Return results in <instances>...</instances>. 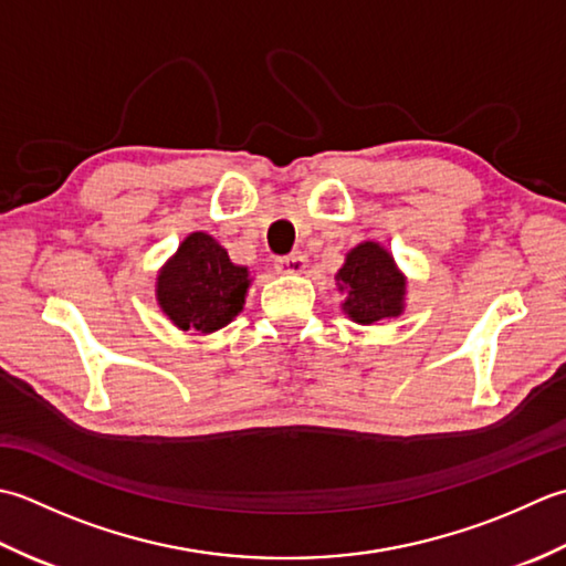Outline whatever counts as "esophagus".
Returning <instances> with one entry per match:
<instances>
[{
  "mask_svg": "<svg viewBox=\"0 0 566 566\" xmlns=\"http://www.w3.org/2000/svg\"><path fill=\"white\" fill-rule=\"evenodd\" d=\"M305 269V256L303 253H285V256H279L275 259V271L279 273H300Z\"/></svg>",
  "mask_w": 566,
  "mask_h": 566,
  "instance_id": "obj_1",
  "label": "esophagus"
}]
</instances>
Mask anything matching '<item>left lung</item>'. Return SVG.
Listing matches in <instances>:
<instances>
[{"instance_id": "8db88e82", "label": "left lung", "mask_w": 566, "mask_h": 566, "mask_svg": "<svg viewBox=\"0 0 566 566\" xmlns=\"http://www.w3.org/2000/svg\"><path fill=\"white\" fill-rule=\"evenodd\" d=\"M337 281L342 291H349L344 310L354 322L374 325V322L400 315L406 281L396 269L394 256L376 241H364L349 251Z\"/></svg>"}]
</instances>
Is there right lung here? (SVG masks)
<instances>
[{
	"label": "right lung",
	"mask_w": 566,
	"mask_h": 566,
	"mask_svg": "<svg viewBox=\"0 0 566 566\" xmlns=\"http://www.w3.org/2000/svg\"><path fill=\"white\" fill-rule=\"evenodd\" d=\"M249 271L234 266L210 234L195 232L158 275V303L180 329L214 332L244 305Z\"/></svg>",
	"instance_id": "1"
}]
</instances>
